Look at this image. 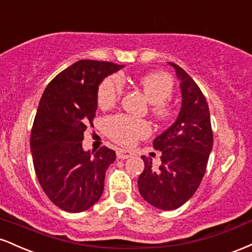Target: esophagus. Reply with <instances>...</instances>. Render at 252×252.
Listing matches in <instances>:
<instances>
[{"label":"esophagus","mask_w":252,"mask_h":252,"mask_svg":"<svg viewBox=\"0 0 252 252\" xmlns=\"http://www.w3.org/2000/svg\"><path fill=\"white\" fill-rule=\"evenodd\" d=\"M132 156V152L126 149H117V158H121V160H126V158H129Z\"/></svg>","instance_id":"esophagus-1"}]
</instances>
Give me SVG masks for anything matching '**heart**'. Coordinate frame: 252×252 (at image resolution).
Wrapping results in <instances>:
<instances>
[{
  "label": "heart",
  "instance_id": "heart-1",
  "mask_svg": "<svg viewBox=\"0 0 252 252\" xmlns=\"http://www.w3.org/2000/svg\"><path fill=\"white\" fill-rule=\"evenodd\" d=\"M142 94L152 104V114L161 122H168L175 116V106L170 104L168 98L174 90V82L169 74L161 71L148 72L137 79ZM123 92V83L118 76L104 79L98 89V104L100 108L109 109L120 100ZM108 134L115 142L122 146H132L140 138L149 134L148 123L141 120L117 115L106 123Z\"/></svg>",
  "mask_w": 252,
  "mask_h": 252
}]
</instances>
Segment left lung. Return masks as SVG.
Masks as SVG:
<instances>
[{
  "label": "left lung",
  "instance_id": "1",
  "mask_svg": "<svg viewBox=\"0 0 252 252\" xmlns=\"http://www.w3.org/2000/svg\"><path fill=\"white\" fill-rule=\"evenodd\" d=\"M168 63L180 80L181 109L175 122L153 141V147L162 152L161 166L153 168L152 160L142 156L144 169L137 181L144 200L164 211L178 209L192 198L213 146L206 98L189 73L176 63Z\"/></svg>",
  "mask_w": 252,
  "mask_h": 252
}]
</instances>
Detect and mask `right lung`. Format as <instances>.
<instances>
[{"label": "right lung", "instance_id": "obj_1", "mask_svg": "<svg viewBox=\"0 0 252 252\" xmlns=\"http://www.w3.org/2000/svg\"><path fill=\"white\" fill-rule=\"evenodd\" d=\"M124 65L79 60L43 91L31 134L34 169L43 192L66 212H83L99 200L116 153L85 152L82 141L97 110L98 86Z\"/></svg>", "mask_w": 252, "mask_h": 252}]
</instances>
